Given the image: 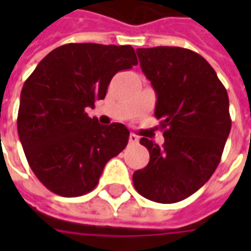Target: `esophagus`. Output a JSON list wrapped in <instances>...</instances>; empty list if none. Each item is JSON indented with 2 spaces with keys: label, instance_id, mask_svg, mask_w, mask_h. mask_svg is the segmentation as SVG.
<instances>
[{
  "label": "esophagus",
  "instance_id": "34e87169",
  "mask_svg": "<svg viewBox=\"0 0 251 251\" xmlns=\"http://www.w3.org/2000/svg\"><path fill=\"white\" fill-rule=\"evenodd\" d=\"M129 142L130 144H138V136L137 134H134V133H130V136H129Z\"/></svg>",
  "mask_w": 251,
  "mask_h": 251
}]
</instances>
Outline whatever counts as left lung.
Listing matches in <instances>:
<instances>
[{"mask_svg": "<svg viewBox=\"0 0 251 251\" xmlns=\"http://www.w3.org/2000/svg\"><path fill=\"white\" fill-rule=\"evenodd\" d=\"M137 55L157 94L154 117L165 141L140 140L151 158L133 174V184L147 199L176 203L203 187L221 163L231 129L228 95L210 63L191 50L138 48Z\"/></svg>", "mask_w": 251, "mask_h": 251, "instance_id": "left-lung-1", "label": "left lung"}]
</instances>
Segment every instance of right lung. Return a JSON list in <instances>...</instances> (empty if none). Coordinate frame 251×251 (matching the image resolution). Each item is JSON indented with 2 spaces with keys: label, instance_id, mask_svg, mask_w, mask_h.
I'll list each match as a JSON object with an SVG mask.
<instances>
[{
  "label": "right lung",
  "instance_id": "1",
  "mask_svg": "<svg viewBox=\"0 0 251 251\" xmlns=\"http://www.w3.org/2000/svg\"><path fill=\"white\" fill-rule=\"evenodd\" d=\"M130 46L71 43L41 60L21 90L17 130L36 177L64 198L98 184L106 163L129 141L122 124L99 125L86 107L103 99L111 77L137 66Z\"/></svg>",
  "mask_w": 251,
  "mask_h": 251
}]
</instances>
